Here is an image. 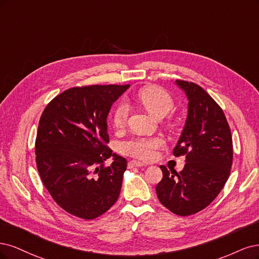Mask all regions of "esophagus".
Segmentation results:
<instances>
[{"label":"esophagus","mask_w":259,"mask_h":259,"mask_svg":"<svg viewBox=\"0 0 259 259\" xmlns=\"http://www.w3.org/2000/svg\"><path fill=\"white\" fill-rule=\"evenodd\" d=\"M129 166H130V168H133V166H137V168H141V166H145V164L140 162V161H137V160H131L129 162Z\"/></svg>","instance_id":"esophagus-1"}]
</instances>
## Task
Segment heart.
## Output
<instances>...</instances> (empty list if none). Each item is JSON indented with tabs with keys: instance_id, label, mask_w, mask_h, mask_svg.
I'll use <instances>...</instances> for the list:
<instances>
[{
	"instance_id": "heart-1",
	"label": "heart",
	"mask_w": 259,
	"mask_h": 259,
	"mask_svg": "<svg viewBox=\"0 0 259 259\" xmlns=\"http://www.w3.org/2000/svg\"><path fill=\"white\" fill-rule=\"evenodd\" d=\"M139 102L153 117L160 119L168 114L173 107L171 96L160 87L146 86L138 93ZM129 114V105L120 102L113 113V123L116 128L121 129L126 126ZM162 146L160 139L138 138L124 142L121 146L122 152L142 160H151L156 156V149Z\"/></svg>"
}]
</instances>
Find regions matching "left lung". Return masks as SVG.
Wrapping results in <instances>:
<instances>
[{
	"label": "left lung",
	"instance_id": "8db88e82",
	"mask_svg": "<svg viewBox=\"0 0 259 259\" xmlns=\"http://www.w3.org/2000/svg\"><path fill=\"white\" fill-rule=\"evenodd\" d=\"M188 100L187 117L173 155L185 156L181 172L160 165L156 186L162 205L180 216L203 210L221 193L232 164V139L222 108L194 82L175 80Z\"/></svg>",
	"mask_w": 259,
	"mask_h": 259
}]
</instances>
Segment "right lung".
Masks as SVG:
<instances>
[{
    "instance_id": "obj_1",
    "label": "right lung",
    "mask_w": 259,
    "mask_h": 259,
    "mask_svg": "<svg viewBox=\"0 0 259 259\" xmlns=\"http://www.w3.org/2000/svg\"><path fill=\"white\" fill-rule=\"evenodd\" d=\"M130 85L75 87L52 100L40 116L35 141L41 182L57 204L94 220L117 201L127 160L108 143L107 116ZM112 157L111 166L104 161Z\"/></svg>"
}]
</instances>
